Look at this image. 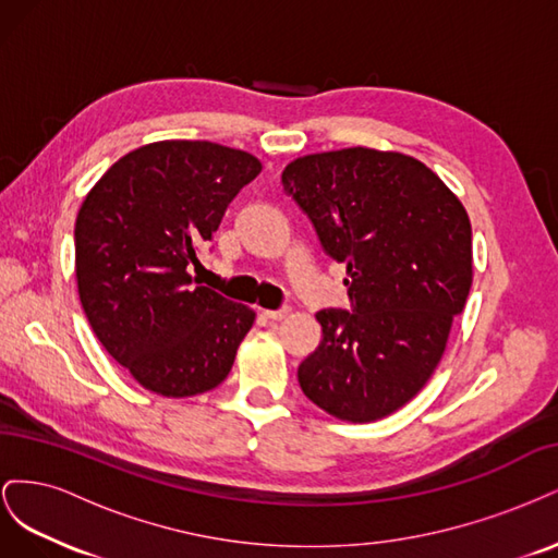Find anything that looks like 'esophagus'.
<instances>
[{
    "mask_svg": "<svg viewBox=\"0 0 558 558\" xmlns=\"http://www.w3.org/2000/svg\"><path fill=\"white\" fill-rule=\"evenodd\" d=\"M263 314H265L267 318H272V320H283L286 316L291 314V310H289V307H281V310H265Z\"/></svg>",
    "mask_w": 558,
    "mask_h": 558,
    "instance_id": "1",
    "label": "esophagus"
}]
</instances>
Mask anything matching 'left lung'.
I'll list each match as a JSON object with an SVG mask.
<instances>
[{
  "label": "left lung",
  "mask_w": 558,
  "mask_h": 558,
  "mask_svg": "<svg viewBox=\"0 0 558 558\" xmlns=\"http://www.w3.org/2000/svg\"><path fill=\"white\" fill-rule=\"evenodd\" d=\"M328 256L347 265L351 312L324 310V340L298 367L320 410L367 424L398 412L442 361L472 286L465 207L421 160L353 146L281 172Z\"/></svg>",
  "instance_id": "obj_1"
}]
</instances>
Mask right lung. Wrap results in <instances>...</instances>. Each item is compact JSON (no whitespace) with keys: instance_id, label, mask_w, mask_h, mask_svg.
Here are the masks:
<instances>
[{"instance_id":"right-lung-1","label":"right lung","mask_w":558,"mask_h":558,"mask_svg":"<svg viewBox=\"0 0 558 558\" xmlns=\"http://www.w3.org/2000/svg\"><path fill=\"white\" fill-rule=\"evenodd\" d=\"M263 162L214 142L165 140L116 160L76 216L83 312L146 391L189 398L221 384L256 312L195 286L191 265Z\"/></svg>"}]
</instances>
